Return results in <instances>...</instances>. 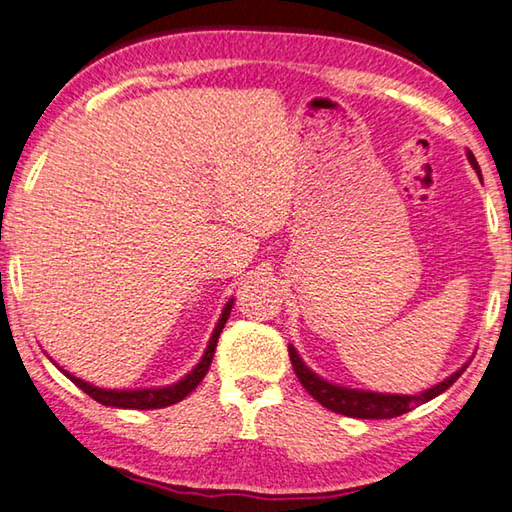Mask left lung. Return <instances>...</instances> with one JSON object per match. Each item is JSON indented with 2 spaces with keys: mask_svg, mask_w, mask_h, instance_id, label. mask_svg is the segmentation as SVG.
Wrapping results in <instances>:
<instances>
[{
  "mask_svg": "<svg viewBox=\"0 0 512 512\" xmlns=\"http://www.w3.org/2000/svg\"><path fill=\"white\" fill-rule=\"evenodd\" d=\"M468 161L481 174L475 154L468 152ZM288 356H291L297 380H300L302 387L315 398V401L327 407V410H331V412L345 414V416H351V418H394V416H401L405 412L414 410L416 405L432 401L434 396L443 394L445 389H448L468 367L466 365V367H461L459 371H454L450 378H445L443 383H439L432 389H427V392H423V394H418V396H396V394L360 392V389H347V387L331 385V383H327V380L315 376L313 371L300 360V356H297V351L291 345H288Z\"/></svg>",
  "mask_w": 512,
  "mask_h": 512,
  "instance_id": "8db88e82",
  "label": "left lung"
}]
</instances>
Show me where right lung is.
<instances>
[{
	"label": "right lung",
	"mask_w": 512,
	"mask_h": 512,
	"mask_svg": "<svg viewBox=\"0 0 512 512\" xmlns=\"http://www.w3.org/2000/svg\"><path fill=\"white\" fill-rule=\"evenodd\" d=\"M230 309H232V300L226 304L224 313H221L219 318V324L215 333H212L210 338V345L206 349V353H203V358L197 367H194L188 376H185L183 380H179L176 385H170V387H163V389H134V392H116V389H100V387H94L85 383V380H80L76 376H71L64 371L71 378V383H76L82 392L89 394L94 401L102 403V405H111V407H123V410H156V407H167V405H174L183 401L185 396H188L194 387H197L203 376L208 374L210 369V362H212V356H215V347H217V340H219V333L221 329H224V324L228 320L230 315Z\"/></svg>",
	"instance_id": "right-lung-1"
}]
</instances>
